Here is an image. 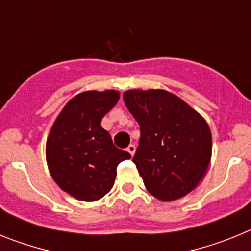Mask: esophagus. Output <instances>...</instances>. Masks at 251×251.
<instances>
[{
	"label": "esophagus",
	"mask_w": 251,
	"mask_h": 251,
	"mask_svg": "<svg viewBox=\"0 0 251 251\" xmlns=\"http://www.w3.org/2000/svg\"><path fill=\"white\" fill-rule=\"evenodd\" d=\"M127 151L130 153V156H133V154H134V152H136V146H134V145H129L127 147Z\"/></svg>",
	"instance_id": "1"
}]
</instances>
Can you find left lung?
I'll return each instance as SVG.
<instances>
[{"label": "left lung", "instance_id": "8db88e82", "mask_svg": "<svg viewBox=\"0 0 251 251\" xmlns=\"http://www.w3.org/2000/svg\"><path fill=\"white\" fill-rule=\"evenodd\" d=\"M123 99L141 129L133 162L148 192L162 201L191 192L211 158V132L205 119L166 90H128Z\"/></svg>", "mask_w": 251, "mask_h": 251}]
</instances>
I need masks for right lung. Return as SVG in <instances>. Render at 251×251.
I'll return each mask as SVG.
<instances>
[{
  "instance_id": "right-lung-1",
  "label": "right lung",
  "mask_w": 251,
  "mask_h": 251,
  "mask_svg": "<svg viewBox=\"0 0 251 251\" xmlns=\"http://www.w3.org/2000/svg\"><path fill=\"white\" fill-rule=\"evenodd\" d=\"M119 99L115 90L84 92L69 101L46 143L50 174L61 190L81 201H97L110 191L117 167L129 159L113 145L101 119Z\"/></svg>"
}]
</instances>
